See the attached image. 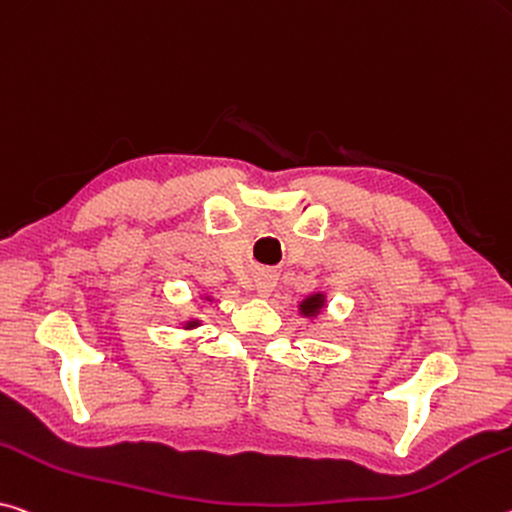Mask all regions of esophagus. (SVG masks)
<instances>
[{"mask_svg": "<svg viewBox=\"0 0 512 512\" xmlns=\"http://www.w3.org/2000/svg\"><path fill=\"white\" fill-rule=\"evenodd\" d=\"M255 287H257L259 296H266L275 287V275L271 271H262L257 275V285Z\"/></svg>", "mask_w": 512, "mask_h": 512, "instance_id": "1", "label": "esophagus"}]
</instances>
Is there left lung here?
Wrapping results in <instances>:
<instances>
[{
  "instance_id": "8db88e82",
  "label": "left lung",
  "mask_w": 512,
  "mask_h": 512,
  "mask_svg": "<svg viewBox=\"0 0 512 512\" xmlns=\"http://www.w3.org/2000/svg\"><path fill=\"white\" fill-rule=\"evenodd\" d=\"M321 305H323V298H321V294H316V296H310L307 300H303V305L300 307H303L305 314H314Z\"/></svg>"
}]
</instances>
